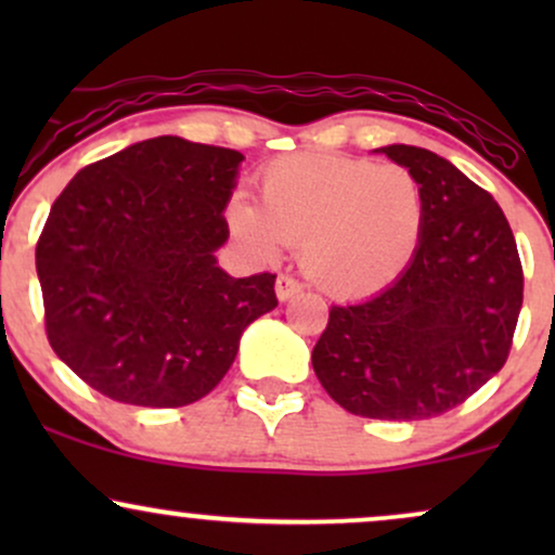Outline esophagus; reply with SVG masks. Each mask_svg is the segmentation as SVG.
I'll return each instance as SVG.
<instances>
[{
	"instance_id": "obj_1",
	"label": "esophagus",
	"mask_w": 555,
	"mask_h": 555,
	"mask_svg": "<svg viewBox=\"0 0 555 555\" xmlns=\"http://www.w3.org/2000/svg\"><path fill=\"white\" fill-rule=\"evenodd\" d=\"M299 289H302V286H299V282H297L295 276H289V273H279V279H276V297L282 299V302H286V299L295 297Z\"/></svg>"
}]
</instances>
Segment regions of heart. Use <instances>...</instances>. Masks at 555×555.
<instances>
[{
    "mask_svg": "<svg viewBox=\"0 0 555 555\" xmlns=\"http://www.w3.org/2000/svg\"><path fill=\"white\" fill-rule=\"evenodd\" d=\"M260 208L234 197L232 232L260 258L302 245L308 276L328 295L358 299L393 284L415 258L425 227L417 177L401 164L339 154L271 162L258 180Z\"/></svg>",
    "mask_w": 555,
    "mask_h": 555,
    "instance_id": "b5f03b06",
    "label": "heart"
}]
</instances>
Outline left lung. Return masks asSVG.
<instances>
[{
	"mask_svg": "<svg viewBox=\"0 0 555 555\" xmlns=\"http://www.w3.org/2000/svg\"><path fill=\"white\" fill-rule=\"evenodd\" d=\"M378 151L417 177L423 240L380 295L331 305L313 371L352 415L428 420L460 406L506 365L525 273L512 227L488 190L417 145Z\"/></svg>",
	"mask_w": 555,
	"mask_h": 555,
	"instance_id": "1",
	"label": "left lung"
}]
</instances>
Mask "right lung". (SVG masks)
I'll list each match as a JSON object with an SVG mask.
<instances>
[{
    "label": "right lung",
    "instance_id": "right-lung-1",
    "mask_svg": "<svg viewBox=\"0 0 555 555\" xmlns=\"http://www.w3.org/2000/svg\"><path fill=\"white\" fill-rule=\"evenodd\" d=\"M240 151L162 135L88 164L36 245L47 339L99 393L184 406L211 393L242 331L279 305L276 273L216 266Z\"/></svg>",
    "mask_w": 555,
    "mask_h": 555
}]
</instances>
